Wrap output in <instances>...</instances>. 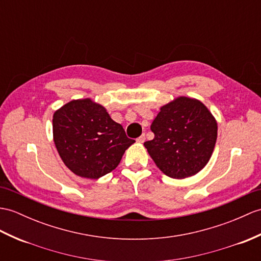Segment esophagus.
Returning a JSON list of instances; mask_svg holds the SVG:
<instances>
[{
    "label": "esophagus",
    "mask_w": 261,
    "mask_h": 261,
    "mask_svg": "<svg viewBox=\"0 0 261 261\" xmlns=\"http://www.w3.org/2000/svg\"><path fill=\"white\" fill-rule=\"evenodd\" d=\"M137 141H138L139 143H143V142L145 141V135H142L141 137H139V138L137 139Z\"/></svg>",
    "instance_id": "1"
}]
</instances>
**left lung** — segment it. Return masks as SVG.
Listing matches in <instances>:
<instances>
[{"label": "left lung", "mask_w": 261, "mask_h": 261, "mask_svg": "<svg viewBox=\"0 0 261 261\" xmlns=\"http://www.w3.org/2000/svg\"><path fill=\"white\" fill-rule=\"evenodd\" d=\"M153 140L144 142L160 170L173 179L197 174L213 155L218 124L201 101L178 96L162 106L151 124Z\"/></svg>", "instance_id": "obj_1"}]
</instances>
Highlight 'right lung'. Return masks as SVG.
<instances>
[{"instance_id":"right-lung-1","label":"right lung","mask_w":261,"mask_h":261,"mask_svg":"<svg viewBox=\"0 0 261 261\" xmlns=\"http://www.w3.org/2000/svg\"><path fill=\"white\" fill-rule=\"evenodd\" d=\"M52 123L59 155L81 178L99 179L111 172L136 142L105 107L89 98L72 100L58 109Z\"/></svg>"}]
</instances>
